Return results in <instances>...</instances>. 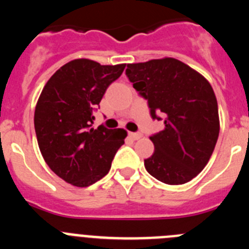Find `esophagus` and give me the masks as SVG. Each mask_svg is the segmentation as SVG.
Segmentation results:
<instances>
[{
	"label": "esophagus",
	"mask_w": 249,
	"mask_h": 249,
	"mask_svg": "<svg viewBox=\"0 0 249 249\" xmlns=\"http://www.w3.org/2000/svg\"><path fill=\"white\" fill-rule=\"evenodd\" d=\"M129 137L132 138V140H140L141 137H142V135H141V133H135V132H131V133H129Z\"/></svg>",
	"instance_id": "34e87169"
}]
</instances>
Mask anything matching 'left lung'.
I'll return each instance as SVG.
<instances>
[{"mask_svg":"<svg viewBox=\"0 0 249 249\" xmlns=\"http://www.w3.org/2000/svg\"><path fill=\"white\" fill-rule=\"evenodd\" d=\"M126 74L148 102L152 118L164 120L163 131L149 137L155 152L144 160L147 172L167 184L190 182L208 163L218 140V105L212 86L171 57L129 63Z\"/></svg>","mask_w":249,"mask_h":249,"instance_id":"8db88e82","label":"left lung"}]
</instances>
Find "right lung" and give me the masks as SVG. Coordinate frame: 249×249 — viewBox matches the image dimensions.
<instances>
[{
	"instance_id": "add662e5",
	"label": "right lung",
	"mask_w": 249,
	"mask_h": 249,
	"mask_svg": "<svg viewBox=\"0 0 249 249\" xmlns=\"http://www.w3.org/2000/svg\"><path fill=\"white\" fill-rule=\"evenodd\" d=\"M126 65L73 59L47 81L35 109V131L43 160L58 177L89 187L105 177L124 143L122 128H93V112Z\"/></svg>"
}]
</instances>
